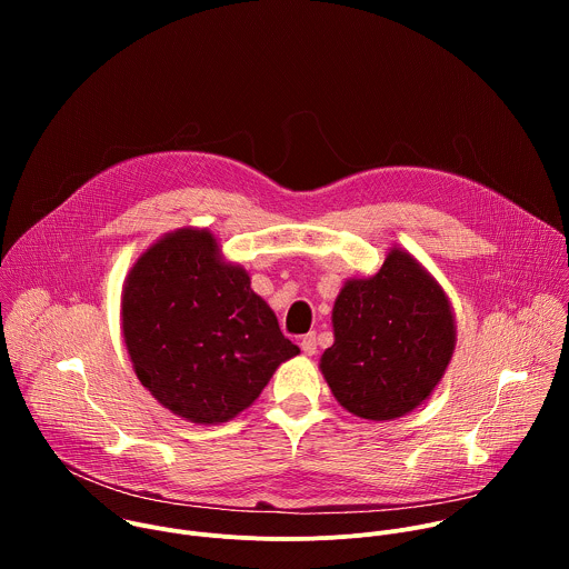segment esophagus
Here are the masks:
<instances>
[{"instance_id":"34e87169","label":"esophagus","mask_w":569,"mask_h":569,"mask_svg":"<svg viewBox=\"0 0 569 569\" xmlns=\"http://www.w3.org/2000/svg\"><path fill=\"white\" fill-rule=\"evenodd\" d=\"M299 347H301V351H303L306 356H315V351H317V340H315V333H308V336H303V338H301V342H299Z\"/></svg>"}]
</instances>
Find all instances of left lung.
<instances>
[{
    "instance_id": "1",
    "label": "left lung",
    "mask_w": 569,
    "mask_h": 569,
    "mask_svg": "<svg viewBox=\"0 0 569 569\" xmlns=\"http://www.w3.org/2000/svg\"><path fill=\"white\" fill-rule=\"evenodd\" d=\"M331 321L333 345L321 353L319 371L342 408L367 421L417 410L441 382L457 345L450 297L398 246L376 274L345 281Z\"/></svg>"
}]
</instances>
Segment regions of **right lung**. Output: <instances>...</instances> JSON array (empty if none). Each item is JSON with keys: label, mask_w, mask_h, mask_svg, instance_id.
<instances>
[{"label": "right lung", "mask_w": 569, "mask_h": 569, "mask_svg": "<svg viewBox=\"0 0 569 569\" xmlns=\"http://www.w3.org/2000/svg\"><path fill=\"white\" fill-rule=\"evenodd\" d=\"M207 227L159 236L121 290V336L139 382L176 417L218 426L261 396L299 347Z\"/></svg>", "instance_id": "right-lung-1"}]
</instances>
